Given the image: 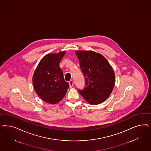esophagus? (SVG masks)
<instances>
[{
    "label": "esophagus",
    "instance_id": "esophagus-1",
    "mask_svg": "<svg viewBox=\"0 0 151 151\" xmlns=\"http://www.w3.org/2000/svg\"><path fill=\"white\" fill-rule=\"evenodd\" d=\"M69 84L70 87H72L73 86V85H74V82H73V81H72V80L70 81L69 82Z\"/></svg>",
    "mask_w": 151,
    "mask_h": 151
}]
</instances>
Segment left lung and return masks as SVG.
Listing matches in <instances>:
<instances>
[{"label":"left lung","instance_id":"1","mask_svg":"<svg viewBox=\"0 0 151 151\" xmlns=\"http://www.w3.org/2000/svg\"><path fill=\"white\" fill-rule=\"evenodd\" d=\"M86 86L78 92L92 105L103 102L109 97L115 83L111 65L102 55L93 51L76 50Z\"/></svg>","mask_w":151,"mask_h":151}]
</instances>
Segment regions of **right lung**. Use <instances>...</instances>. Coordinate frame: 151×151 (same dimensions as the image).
Returning a JSON list of instances; mask_svg holds the SVG:
<instances>
[{"instance_id":"1","label":"right lung","mask_w":151,"mask_h":151,"mask_svg":"<svg viewBox=\"0 0 151 151\" xmlns=\"http://www.w3.org/2000/svg\"><path fill=\"white\" fill-rule=\"evenodd\" d=\"M65 51L49 53L40 61L33 76V84L37 95L43 101L54 104L60 102L69 88L64 81L63 73L59 67Z\"/></svg>"}]
</instances>
